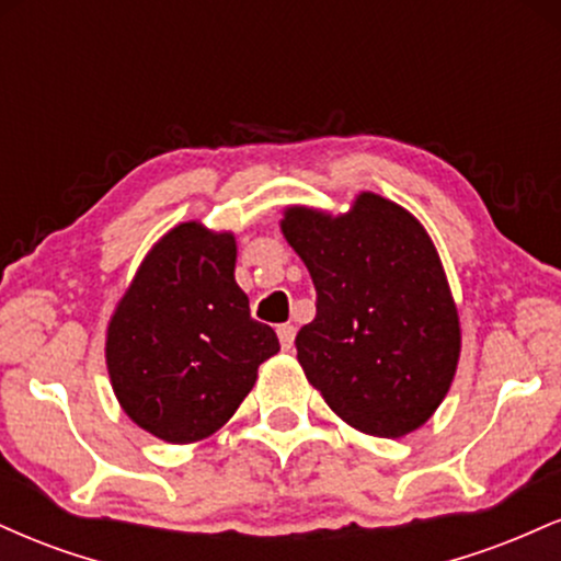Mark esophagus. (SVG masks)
<instances>
[{
  "label": "esophagus",
  "mask_w": 561,
  "mask_h": 561,
  "mask_svg": "<svg viewBox=\"0 0 561 561\" xmlns=\"http://www.w3.org/2000/svg\"><path fill=\"white\" fill-rule=\"evenodd\" d=\"M276 334H279L282 347L289 351V347H293V343H295V327L293 324H279V327H276Z\"/></svg>",
  "instance_id": "esophagus-1"
}]
</instances>
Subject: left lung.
<instances>
[{
    "instance_id": "1",
    "label": "left lung",
    "mask_w": 561,
    "mask_h": 561,
    "mask_svg": "<svg viewBox=\"0 0 561 561\" xmlns=\"http://www.w3.org/2000/svg\"><path fill=\"white\" fill-rule=\"evenodd\" d=\"M282 231L317 287V317L295 337L308 382L366 435L401 437L427 422L450 388L461 332L422 224L364 192L337 218L289 208Z\"/></svg>"
}]
</instances>
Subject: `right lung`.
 Masks as SVG:
<instances>
[{"instance_id": "obj_1", "label": "right lung", "mask_w": 561, "mask_h": 561, "mask_svg": "<svg viewBox=\"0 0 561 561\" xmlns=\"http://www.w3.org/2000/svg\"><path fill=\"white\" fill-rule=\"evenodd\" d=\"M237 244L179 224L147 253L107 330V371L121 405L165 443L216 433L279 351L234 282Z\"/></svg>"}]
</instances>
